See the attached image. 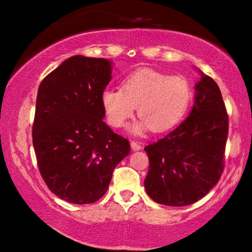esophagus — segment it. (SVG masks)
<instances>
[{"label":"esophagus","mask_w":252,"mask_h":252,"mask_svg":"<svg viewBox=\"0 0 252 252\" xmlns=\"http://www.w3.org/2000/svg\"><path fill=\"white\" fill-rule=\"evenodd\" d=\"M130 146H131V149L134 150V152H137V150L142 149V146H141V143L136 142V141H131V143H130Z\"/></svg>","instance_id":"esophagus-1"}]
</instances>
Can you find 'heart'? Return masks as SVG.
I'll return each instance as SVG.
<instances>
[{
  "label": "heart",
  "instance_id": "b5f03b06",
  "mask_svg": "<svg viewBox=\"0 0 252 252\" xmlns=\"http://www.w3.org/2000/svg\"><path fill=\"white\" fill-rule=\"evenodd\" d=\"M192 97L184 77L144 68L124 78L121 89L104 90L100 100L106 121L115 128L123 126L137 108L141 121L130 130L141 135L148 129L164 132L178 126L189 111Z\"/></svg>",
  "mask_w": 252,
  "mask_h": 252
}]
</instances>
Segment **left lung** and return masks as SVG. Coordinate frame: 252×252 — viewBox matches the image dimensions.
<instances>
[{"mask_svg": "<svg viewBox=\"0 0 252 252\" xmlns=\"http://www.w3.org/2000/svg\"><path fill=\"white\" fill-rule=\"evenodd\" d=\"M199 73L189 116L144 148L149 158L144 189L158 204H194L216 186L224 169L227 112L217 83L200 70Z\"/></svg>", "mask_w": 252, "mask_h": 252, "instance_id": "1", "label": "left lung"}]
</instances>
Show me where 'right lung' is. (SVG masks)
<instances>
[{
  "instance_id": "add662e5",
  "label": "right lung",
  "mask_w": 252,
  "mask_h": 252,
  "mask_svg": "<svg viewBox=\"0 0 252 252\" xmlns=\"http://www.w3.org/2000/svg\"><path fill=\"white\" fill-rule=\"evenodd\" d=\"M112 63L74 56L37 90L33 146L51 192L73 204H92L109 189L115 167L130 153L126 138L103 122L102 92Z\"/></svg>"
}]
</instances>
